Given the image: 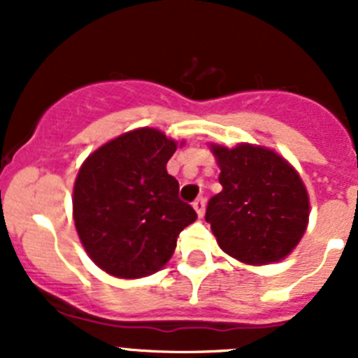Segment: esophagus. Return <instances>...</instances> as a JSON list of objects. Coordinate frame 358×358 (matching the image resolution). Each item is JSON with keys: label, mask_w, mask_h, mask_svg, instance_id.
Listing matches in <instances>:
<instances>
[{"label": "esophagus", "mask_w": 358, "mask_h": 358, "mask_svg": "<svg viewBox=\"0 0 358 358\" xmlns=\"http://www.w3.org/2000/svg\"><path fill=\"white\" fill-rule=\"evenodd\" d=\"M204 208H206V199L199 197L197 201L194 202V210L197 211L199 217H202V215H204Z\"/></svg>", "instance_id": "obj_1"}]
</instances>
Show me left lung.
<instances>
[{"label":"left lung","mask_w":358,"mask_h":358,"mask_svg":"<svg viewBox=\"0 0 358 358\" xmlns=\"http://www.w3.org/2000/svg\"><path fill=\"white\" fill-rule=\"evenodd\" d=\"M210 148L222 192L208 202L206 220L218 248L248 265L283 260L308 226L310 199L297 170L262 145Z\"/></svg>","instance_id":"left-lung-1"}]
</instances>
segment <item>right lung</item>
Wrapping results in <instances>:
<instances>
[{
	"mask_svg": "<svg viewBox=\"0 0 358 358\" xmlns=\"http://www.w3.org/2000/svg\"><path fill=\"white\" fill-rule=\"evenodd\" d=\"M177 141L152 127L120 134L91 152L73 186V220L85 252L107 274L136 280L172 258L177 236L195 222L166 163ZM181 141L179 147H182Z\"/></svg>",
	"mask_w": 358,
	"mask_h": 358,
	"instance_id": "add662e5",
	"label": "right lung"
}]
</instances>
